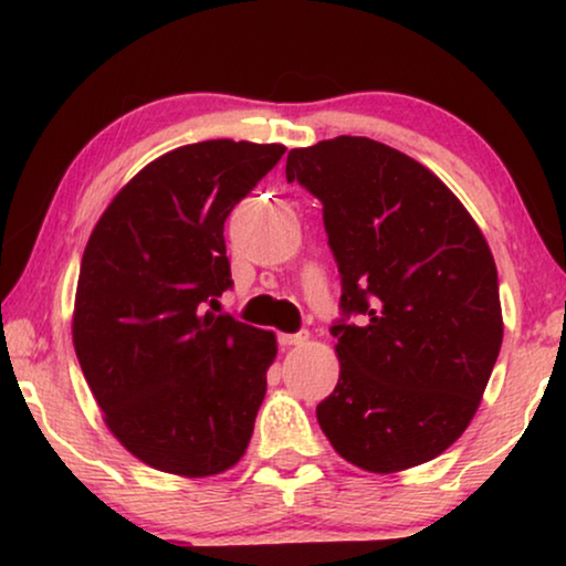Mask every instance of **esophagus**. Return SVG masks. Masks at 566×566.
Segmentation results:
<instances>
[{"instance_id": "34e87169", "label": "esophagus", "mask_w": 566, "mask_h": 566, "mask_svg": "<svg viewBox=\"0 0 566 566\" xmlns=\"http://www.w3.org/2000/svg\"><path fill=\"white\" fill-rule=\"evenodd\" d=\"M308 343V332L301 329L296 335H281V345L283 347H298V345H306Z\"/></svg>"}]
</instances>
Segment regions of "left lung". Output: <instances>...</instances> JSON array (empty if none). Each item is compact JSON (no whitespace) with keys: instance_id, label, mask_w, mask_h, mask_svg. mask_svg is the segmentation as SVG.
I'll return each instance as SVG.
<instances>
[{"instance_id":"8db88e82","label":"left lung","mask_w":566,"mask_h":566,"mask_svg":"<svg viewBox=\"0 0 566 566\" xmlns=\"http://www.w3.org/2000/svg\"><path fill=\"white\" fill-rule=\"evenodd\" d=\"M285 177L322 200L339 308L361 314L332 327L339 378L319 428L358 469L420 467L463 436L497 363L490 244L440 177L374 138L291 149Z\"/></svg>"}]
</instances>
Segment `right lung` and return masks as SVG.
<instances>
[{
    "label": "right lung",
    "instance_id": "1",
    "mask_svg": "<svg viewBox=\"0 0 566 566\" xmlns=\"http://www.w3.org/2000/svg\"><path fill=\"white\" fill-rule=\"evenodd\" d=\"M283 151L216 138L161 154L84 247L76 358L113 436L165 474H221L250 446L275 335L206 306L231 285L223 221Z\"/></svg>",
    "mask_w": 566,
    "mask_h": 566
}]
</instances>
